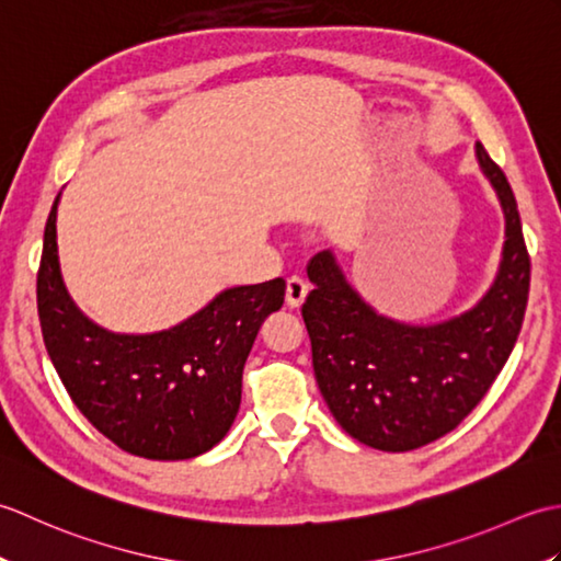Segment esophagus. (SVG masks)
Listing matches in <instances>:
<instances>
[{"label":"esophagus","instance_id":"obj_1","mask_svg":"<svg viewBox=\"0 0 561 561\" xmlns=\"http://www.w3.org/2000/svg\"><path fill=\"white\" fill-rule=\"evenodd\" d=\"M308 294V282L301 277V274H289L287 277V304L291 308H299Z\"/></svg>","mask_w":561,"mask_h":561}]
</instances>
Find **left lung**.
I'll use <instances>...</instances> for the list:
<instances>
[{"mask_svg":"<svg viewBox=\"0 0 561 561\" xmlns=\"http://www.w3.org/2000/svg\"><path fill=\"white\" fill-rule=\"evenodd\" d=\"M478 159L506 217L502 270L460 318L410 328L376 316L344 282L335 260L308 262L316 289L301 316L318 388L337 424L362 444L402 453L453 432L492 388L518 340L530 291V255L504 171L478 141Z\"/></svg>","mask_w":561,"mask_h":561,"instance_id":"8db88e82","label":"left lung"}]
</instances>
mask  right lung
Listing matches in <instances>:
<instances>
[{
  "label": "right lung",
  "mask_w": 561,
  "mask_h": 561,
  "mask_svg": "<svg viewBox=\"0 0 561 561\" xmlns=\"http://www.w3.org/2000/svg\"><path fill=\"white\" fill-rule=\"evenodd\" d=\"M59 199V195H57ZM57 199L45 224L38 316L47 354L79 412L117 448L185 460L217 446L241 404L260 325L284 304V279L219 294L157 335H113L71 304L57 262Z\"/></svg>",
  "instance_id": "add662e5"
}]
</instances>
